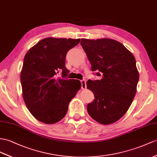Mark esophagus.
<instances>
[{
  "instance_id": "obj_1",
  "label": "esophagus",
  "mask_w": 157,
  "mask_h": 157,
  "mask_svg": "<svg viewBox=\"0 0 157 157\" xmlns=\"http://www.w3.org/2000/svg\"><path fill=\"white\" fill-rule=\"evenodd\" d=\"M81 88H82V89H86V80L83 79V80H82V81H81Z\"/></svg>"
}]
</instances>
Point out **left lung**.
Segmentation results:
<instances>
[{"label":"left lung","mask_w":157,"mask_h":157,"mask_svg":"<svg viewBox=\"0 0 157 157\" xmlns=\"http://www.w3.org/2000/svg\"><path fill=\"white\" fill-rule=\"evenodd\" d=\"M81 44L101 80L86 82L94 95L88 104L89 115L98 123L110 124L123 117L136 92L139 74L132 53L117 40L82 39Z\"/></svg>","instance_id":"8db88e82"}]
</instances>
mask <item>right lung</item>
<instances>
[{
	"mask_svg": "<svg viewBox=\"0 0 157 157\" xmlns=\"http://www.w3.org/2000/svg\"><path fill=\"white\" fill-rule=\"evenodd\" d=\"M80 40L45 38L25 55L21 72L22 97L30 113L42 123L55 124L62 120L81 89V81L67 78L69 71L65 67L67 52Z\"/></svg>",
	"mask_w": 157,
	"mask_h": 157,
	"instance_id": "add662e5",
	"label": "right lung"
}]
</instances>
